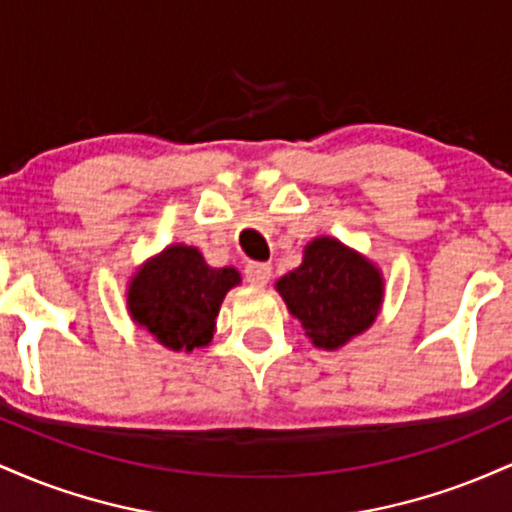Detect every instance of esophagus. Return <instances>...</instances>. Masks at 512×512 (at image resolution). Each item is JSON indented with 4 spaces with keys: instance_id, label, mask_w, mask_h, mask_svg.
<instances>
[{
    "instance_id": "obj_1",
    "label": "esophagus",
    "mask_w": 512,
    "mask_h": 512,
    "mask_svg": "<svg viewBox=\"0 0 512 512\" xmlns=\"http://www.w3.org/2000/svg\"><path fill=\"white\" fill-rule=\"evenodd\" d=\"M245 279L252 286H264L269 279H272V267L264 262H248L245 264Z\"/></svg>"
}]
</instances>
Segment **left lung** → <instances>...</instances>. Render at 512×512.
I'll return each instance as SVG.
<instances>
[{
	"label": "left lung",
	"mask_w": 512,
	"mask_h": 512,
	"mask_svg": "<svg viewBox=\"0 0 512 512\" xmlns=\"http://www.w3.org/2000/svg\"><path fill=\"white\" fill-rule=\"evenodd\" d=\"M276 289L322 349H337L368 330L383 301L378 269L334 238L313 240L301 267L281 276Z\"/></svg>",
	"instance_id": "1"
}]
</instances>
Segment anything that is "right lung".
I'll list each match as a JSON object with an SVG mask.
<instances>
[{"label": "right lung", "mask_w": 512, "mask_h": 512, "mask_svg": "<svg viewBox=\"0 0 512 512\" xmlns=\"http://www.w3.org/2000/svg\"><path fill=\"white\" fill-rule=\"evenodd\" d=\"M238 281L233 267L214 269L199 250L173 245L132 281L129 313L156 342L175 351H192L214 337L223 296Z\"/></svg>", "instance_id": "1"}]
</instances>
